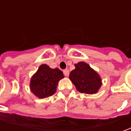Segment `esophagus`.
<instances>
[{"label":"esophagus","mask_w":131,"mask_h":131,"mask_svg":"<svg viewBox=\"0 0 131 131\" xmlns=\"http://www.w3.org/2000/svg\"><path fill=\"white\" fill-rule=\"evenodd\" d=\"M63 73H64L65 76L68 77V75H69V70H68V69H65V70H63Z\"/></svg>","instance_id":"34e87169"}]
</instances>
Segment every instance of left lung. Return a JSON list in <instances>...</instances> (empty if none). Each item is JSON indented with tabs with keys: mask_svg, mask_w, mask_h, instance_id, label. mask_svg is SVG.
I'll use <instances>...</instances> for the list:
<instances>
[{
	"mask_svg": "<svg viewBox=\"0 0 131 131\" xmlns=\"http://www.w3.org/2000/svg\"><path fill=\"white\" fill-rule=\"evenodd\" d=\"M76 68L69 75V78L80 93L94 94L101 86L99 75L84 62L75 65Z\"/></svg>",
	"mask_w": 131,
	"mask_h": 131,
	"instance_id": "obj_1",
	"label": "left lung"
}]
</instances>
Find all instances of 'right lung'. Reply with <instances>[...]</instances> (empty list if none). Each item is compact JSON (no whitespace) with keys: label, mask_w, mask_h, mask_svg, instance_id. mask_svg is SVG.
Instances as JSON below:
<instances>
[{"label":"right lung","mask_w":131,"mask_h":131,"mask_svg":"<svg viewBox=\"0 0 131 131\" xmlns=\"http://www.w3.org/2000/svg\"><path fill=\"white\" fill-rule=\"evenodd\" d=\"M64 77L58 69L50 68L47 65H41L30 81V90L37 97L43 98L52 95L56 92L60 79Z\"/></svg>","instance_id":"right-lung-1"}]
</instances>
